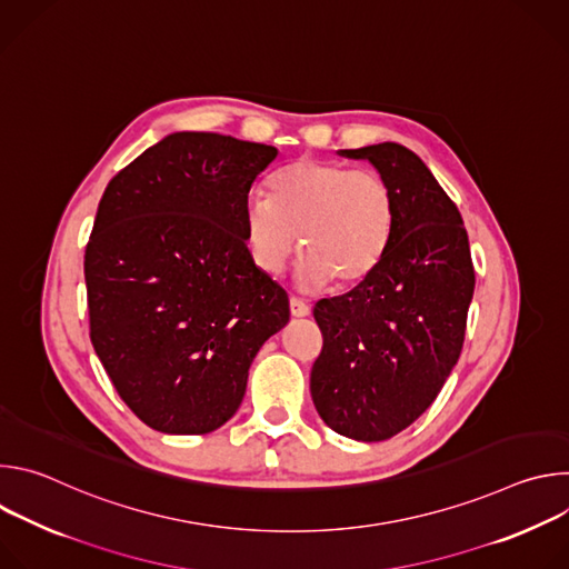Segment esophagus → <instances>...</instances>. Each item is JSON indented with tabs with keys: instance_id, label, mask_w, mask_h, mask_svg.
Instances as JSON below:
<instances>
[{
	"instance_id": "1",
	"label": "esophagus",
	"mask_w": 569,
	"mask_h": 569,
	"mask_svg": "<svg viewBox=\"0 0 569 569\" xmlns=\"http://www.w3.org/2000/svg\"><path fill=\"white\" fill-rule=\"evenodd\" d=\"M290 315L292 317H308L310 315V306L297 297H290Z\"/></svg>"
}]
</instances>
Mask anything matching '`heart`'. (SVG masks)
I'll return each mask as SVG.
<instances>
[{"label": "heart", "mask_w": 569, "mask_h": 569, "mask_svg": "<svg viewBox=\"0 0 569 569\" xmlns=\"http://www.w3.org/2000/svg\"><path fill=\"white\" fill-rule=\"evenodd\" d=\"M393 211V191L378 171L306 157L274 173L270 196L248 193L242 224L250 257L266 274L281 272L301 242L295 268L301 288L331 279L356 286L382 261Z\"/></svg>", "instance_id": "1"}]
</instances>
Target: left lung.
<instances>
[{"mask_svg":"<svg viewBox=\"0 0 569 569\" xmlns=\"http://www.w3.org/2000/svg\"><path fill=\"white\" fill-rule=\"evenodd\" d=\"M338 152L369 161L396 211L378 268L312 310L323 349L310 396L331 430L371 443L412 426L439 396L461 353L475 272L459 209L417 152L393 141Z\"/></svg>","mask_w":569,"mask_h":569,"instance_id":"8db88e82","label":"left lung"}]
</instances>
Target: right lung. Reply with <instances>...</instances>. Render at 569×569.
<instances>
[{"instance_id": "1", "label": "right lung", "mask_w": 569, "mask_h": 569, "mask_svg": "<svg viewBox=\"0 0 569 569\" xmlns=\"http://www.w3.org/2000/svg\"><path fill=\"white\" fill-rule=\"evenodd\" d=\"M277 154L218 132H171L99 202L86 250L90 338L123 402L157 432L224 426L259 349L290 319L242 224Z\"/></svg>"}]
</instances>
